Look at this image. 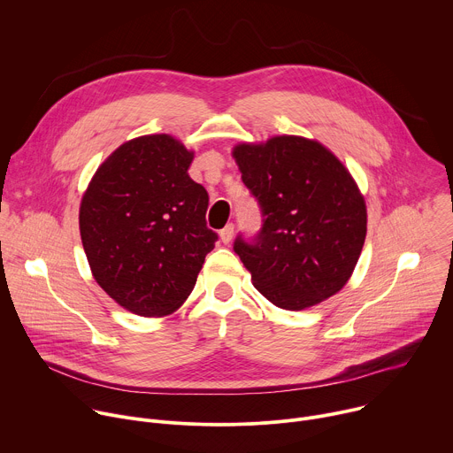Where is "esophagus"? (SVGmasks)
Masks as SVG:
<instances>
[{"mask_svg":"<svg viewBox=\"0 0 453 453\" xmlns=\"http://www.w3.org/2000/svg\"><path fill=\"white\" fill-rule=\"evenodd\" d=\"M233 234H234V226L233 224H227L222 231H220V240L224 243H229L233 240Z\"/></svg>","mask_w":453,"mask_h":453,"instance_id":"esophagus-1","label":"esophagus"}]
</instances>
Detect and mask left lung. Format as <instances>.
<instances>
[{"instance_id": "obj_1", "label": "left lung", "mask_w": 453, "mask_h": 453, "mask_svg": "<svg viewBox=\"0 0 453 453\" xmlns=\"http://www.w3.org/2000/svg\"><path fill=\"white\" fill-rule=\"evenodd\" d=\"M233 157L262 208L264 226L234 252L254 288L283 310L335 296L351 278L365 233V201L348 168L325 145L301 136L240 143Z\"/></svg>"}]
</instances>
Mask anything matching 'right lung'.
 Instances as JSON below:
<instances>
[{
    "label": "right lung",
    "mask_w": 453,
    "mask_h": 453,
    "mask_svg": "<svg viewBox=\"0 0 453 453\" xmlns=\"http://www.w3.org/2000/svg\"><path fill=\"white\" fill-rule=\"evenodd\" d=\"M193 152L168 134L119 145L95 172L79 224L96 283L142 317L175 311L196 287L217 233L208 191L188 175Z\"/></svg>",
    "instance_id": "1"
}]
</instances>
